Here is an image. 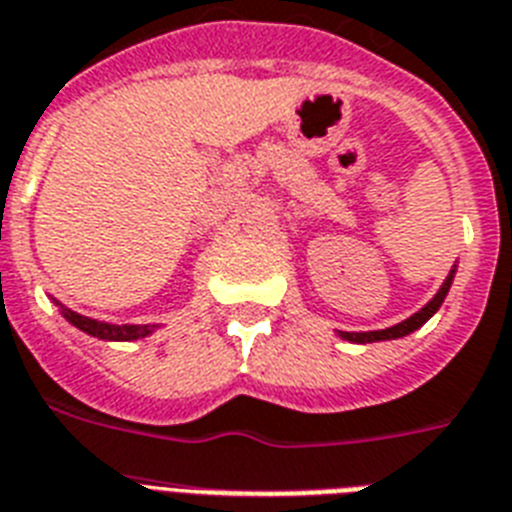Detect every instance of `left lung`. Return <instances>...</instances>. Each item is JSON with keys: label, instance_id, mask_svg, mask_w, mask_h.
Returning a JSON list of instances; mask_svg holds the SVG:
<instances>
[{"label": "left lung", "instance_id": "obj_1", "mask_svg": "<svg viewBox=\"0 0 512 512\" xmlns=\"http://www.w3.org/2000/svg\"><path fill=\"white\" fill-rule=\"evenodd\" d=\"M458 268V265H455ZM455 268L450 270V276L444 278L442 289L434 294V299H431L429 305H423L421 310L415 315H410V318H405L402 323H397V326L392 328H381V331H339V336L342 339H347V342H355V344H368V342H386V339H400V336H407L413 334L415 328H421L423 323L429 321L431 315L442 307L444 297H447V292H450L452 286V278H455Z\"/></svg>", "mask_w": 512, "mask_h": 512}]
</instances>
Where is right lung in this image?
Returning a JSON list of instances; mask_svg holds the SVG:
<instances>
[{
    "label": "right lung",
    "mask_w": 512,
    "mask_h": 512,
    "mask_svg": "<svg viewBox=\"0 0 512 512\" xmlns=\"http://www.w3.org/2000/svg\"><path fill=\"white\" fill-rule=\"evenodd\" d=\"M60 305V302H57ZM62 315H65V321H70L76 328L86 331L89 336H97V339H105V342H134V339H144L155 331L157 326H134V323H105V321H94V318H86V315H78L68 307H62Z\"/></svg>",
    "instance_id": "add662e5"
}]
</instances>
